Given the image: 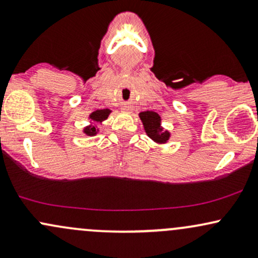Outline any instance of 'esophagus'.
Segmentation results:
<instances>
[{
	"instance_id": "esophagus-1",
	"label": "esophagus",
	"mask_w": 258,
	"mask_h": 258,
	"mask_svg": "<svg viewBox=\"0 0 258 258\" xmlns=\"http://www.w3.org/2000/svg\"><path fill=\"white\" fill-rule=\"evenodd\" d=\"M121 111H122V112H131V108H130V106L125 105L122 109H121Z\"/></svg>"
}]
</instances>
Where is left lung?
<instances>
[{"label": "left lung", "instance_id": "obj_1", "mask_svg": "<svg viewBox=\"0 0 258 258\" xmlns=\"http://www.w3.org/2000/svg\"><path fill=\"white\" fill-rule=\"evenodd\" d=\"M139 119L143 122L147 136L155 143L165 144L170 139L171 133L161 126V117L158 112L152 110L142 111L139 112Z\"/></svg>", "mask_w": 258, "mask_h": 258}]
</instances>
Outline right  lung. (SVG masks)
I'll list each match as a JSON object with an SVG mask.
<instances>
[{"label": "right lung", "instance_id": "obj_1", "mask_svg": "<svg viewBox=\"0 0 258 258\" xmlns=\"http://www.w3.org/2000/svg\"><path fill=\"white\" fill-rule=\"evenodd\" d=\"M110 112H111L110 109H99V110L91 112L90 116H88V119H90V125L86 126L84 128L85 135L91 136V137L96 136L97 133L99 132V127L97 125H102L103 121L108 119Z\"/></svg>", "mask_w": 258, "mask_h": 258}]
</instances>
